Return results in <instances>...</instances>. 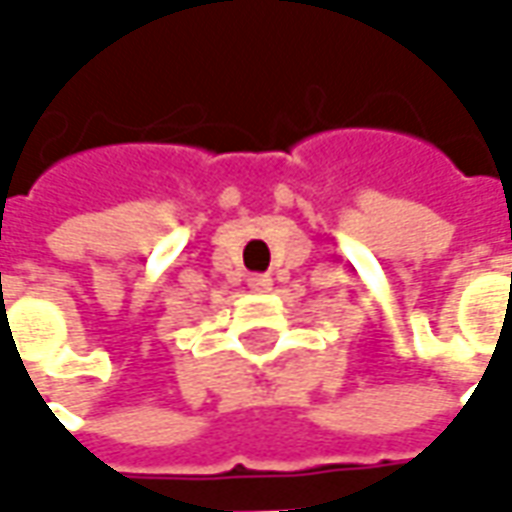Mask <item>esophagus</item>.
Returning <instances> with one entry per match:
<instances>
[{
    "label": "esophagus",
    "instance_id": "obj_1",
    "mask_svg": "<svg viewBox=\"0 0 512 512\" xmlns=\"http://www.w3.org/2000/svg\"><path fill=\"white\" fill-rule=\"evenodd\" d=\"M250 290H256V293H267L270 287H273V279L270 276H265V273H259V276H250Z\"/></svg>",
    "mask_w": 512,
    "mask_h": 512
}]
</instances>
